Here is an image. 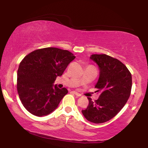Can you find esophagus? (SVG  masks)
<instances>
[{
	"mask_svg": "<svg viewBox=\"0 0 148 148\" xmlns=\"http://www.w3.org/2000/svg\"><path fill=\"white\" fill-rule=\"evenodd\" d=\"M73 93V94H75V95H76L77 96H78V97H80L81 96H82V95H81L80 94H79L78 92H75V91H73L72 92Z\"/></svg>",
	"mask_w": 148,
	"mask_h": 148,
	"instance_id": "esophagus-1",
	"label": "esophagus"
}]
</instances>
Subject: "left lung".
<instances>
[{
    "mask_svg": "<svg viewBox=\"0 0 148 148\" xmlns=\"http://www.w3.org/2000/svg\"><path fill=\"white\" fill-rule=\"evenodd\" d=\"M90 58L100 70L95 88L100 95L82 112L90 122L102 123L110 120L123 108L130 96L132 77L127 66L120 60L106 54H92Z\"/></svg>",
    "mask_w": 148,
    "mask_h": 148,
    "instance_id": "8db88e82",
    "label": "left lung"
}]
</instances>
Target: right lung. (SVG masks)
I'll use <instances>...</instances> for the list:
<instances>
[{
  "label": "right lung",
  "instance_id": "obj_1",
  "mask_svg": "<svg viewBox=\"0 0 148 148\" xmlns=\"http://www.w3.org/2000/svg\"><path fill=\"white\" fill-rule=\"evenodd\" d=\"M75 58L68 50L45 48L34 50L22 60L17 71V86L26 110L43 116L56 109L68 90L58 88L54 81Z\"/></svg>",
  "mask_w": 148,
  "mask_h": 148
}]
</instances>
